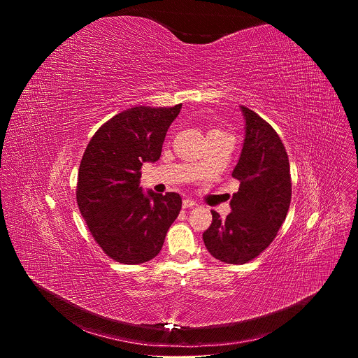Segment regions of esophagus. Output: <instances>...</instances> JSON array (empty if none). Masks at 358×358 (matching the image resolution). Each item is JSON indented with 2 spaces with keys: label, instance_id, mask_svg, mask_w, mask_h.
<instances>
[{
  "label": "esophagus",
  "instance_id": "34e87169",
  "mask_svg": "<svg viewBox=\"0 0 358 358\" xmlns=\"http://www.w3.org/2000/svg\"><path fill=\"white\" fill-rule=\"evenodd\" d=\"M196 206V202L194 201V199H191V198H185L184 201H182V207L184 208H192V207H195Z\"/></svg>",
  "mask_w": 358,
  "mask_h": 358
}]
</instances>
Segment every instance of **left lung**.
<instances>
[{"mask_svg": "<svg viewBox=\"0 0 358 358\" xmlns=\"http://www.w3.org/2000/svg\"><path fill=\"white\" fill-rule=\"evenodd\" d=\"M245 137L232 177L239 189L229 202L225 220L213 211V222L202 234L213 257L242 265L265 250L275 239L290 206V166L285 145L259 115L241 106Z\"/></svg>", "mask_w": 358, "mask_h": 358, "instance_id": "left-lung-1", "label": "left lung"}]
</instances>
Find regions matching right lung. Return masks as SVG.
<instances>
[{"label":"right lung","mask_w":358,"mask_h":358,"mask_svg":"<svg viewBox=\"0 0 358 358\" xmlns=\"http://www.w3.org/2000/svg\"><path fill=\"white\" fill-rule=\"evenodd\" d=\"M181 106L127 109L101 126L85 150L78 206L94 241L116 262L137 265L156 258L180 214V194L144 192L140 169L160 159Z\"/></svg>","instance_id":"add662e5"}]
</instances>
